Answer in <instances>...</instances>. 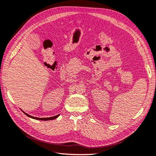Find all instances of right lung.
<instances>
[{"instance_id": "right-lung-1", "label": "right lung", "mask_w": 156, "mask_h": 156, "mask_svg": "<svg viewBox=\"0 0 156 156\" xmlns=\"http://www.w3.org/2000/svg\"><path fill=\"white\" fill-rule=\"evenodd\" d=\"M23 112L24 114H25L26 115H27V116H28V117H30V118H33V119H36V120H54V119L57 118L59 115H59H55V116H53V117H50V118H36V117L31 116V115H29V114H26V113H25L24 112Z\"/></svg>"}]
</instances>
